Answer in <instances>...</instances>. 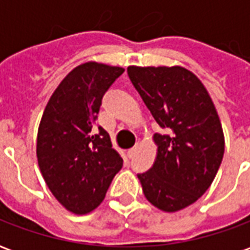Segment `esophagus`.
<instances>
[{"instance_id": "esophagus-1", "label": "esophagus", "mask_w": 250, "mask_h": 250, "mask_svg": "<svg viewBox=\"0 0 250 250\" xmlns=\"http://www.w3.org/2000/svg\"><path fill=\"white\" fill-rule=\"evenodd\" d=\"M135 152H136V147H134V148H131V150L127 151V157L130 158V159H132V158L135 157Z\"/></svg>"}]
</instances>
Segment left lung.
<instances>
[{
	"instance_id": "obj_1",
	"label": "left lung",
	"mask_w": 250,
	"mask_h": 250,
	"mask_svg": "<svg viewBox=\"0 0 250 250\" xmlns=\"http://www.w3.org/2000/svg\"><path fill=\"white\" fill-rule=\"evenodd\" d=\"M127 73L162 128L152 136L155 162L138 174L143 194L163 211L185 209L210 188L224 157L225 138L213 100L184 66L131 65Z\"/></svg>"
}]
</instances>
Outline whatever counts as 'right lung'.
<instances>
[{"label": "right lung", "instance_id": "1", "mask_svg": "<svg viewBox=\"0 0 250 250\" xmlns=\"http://www.w3.org/2000/svg\"><path fill=\"white\" fill-rule=\"evenodd\" d=\"M125 72L96 62L77 65L52 93L37 132V161L55 198L73 214L103 202L123 159L96 125L102 99Z\"/></svg>", "mask_w": 250, "mask_h": 250}]
</instances>
